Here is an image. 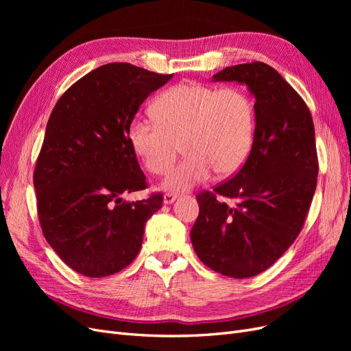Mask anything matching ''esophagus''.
I'll return each mask as SVG.
<instances>
[{
    "label": "esophagus",
    "mask_w": 351,
    "mask_h": 351,
    "mask_svg": "<svg viewBox=\"0 0 351 351\" xmlns=\"http://www.w3.org/2000/svg\"><path fill=\"white\" fill-rule=\"evenodd\" d=\"M178 199V195L177 193H165L164 195V204L165 205H171L174 200Z\"/></svg>",
    "instance_id": "34e87169"
}]
</instances>
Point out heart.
<instances>
[{
  "instance_id": "1",
  "label": "heart",
  "mask_w": 351,
  "mask_h": 351,
  "mask_svg": "<svg viewBox=\"0 0 351 351\" xmlns=\"http://www.w3.org/2000/svg\"><path fill=\"white\" fill-rule=\"evenodd\" d=\"M155 119L137 117L129 141L152 174L173 167L180 145L186 158L164 182L169 192H187L217 171L227 177L246 162L254 141V107L240 88L217 89L200 83H180L154 104Z\"/></svg>"
}]
</instances>
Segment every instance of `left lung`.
<instances>
[{
	"label": "left lung",
	"instance_id": "1",
	"mask_svg": "<svg viewBox=\"0 0 351 351\" xmlns=\"http://www.w3.org/2000/svg\"><path fill=\"white\" fill-rule=\"evenodd\" d=\"M212 80L246 84L256 99V127L240 171L196 196L199 217L190 239L212 271L249 278L277 262L302 231L319 171L315 127L300 95L265 62L226 67ZM217 195L238 204L231 208Z\"/></svg>",
	"mask_w": 351,
	"mask_h": 351
}]
</instances>
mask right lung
I'll list each match as a JSON object with an SVG mask.
<instances>
[{"label": "right lung", "instance_id": "right-lung-1", "mask_svg": "<svg viewBox=\"0 0 351 351\" xmlns=\"http://www.w3.org/2000/svg\"><path fill=\"white\" fill-rule=\"evenodd\" d=\"M171 77L111 62L71 84L49 115L34 173L38 217L49 246L84 277L130 265L146 221L162 206L161 193L121 195L147 186L129 130L142 102Z\"/></svg>", "mask_w": 351, "mask_h": 351}]
</instances>
